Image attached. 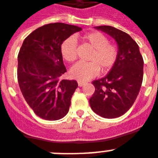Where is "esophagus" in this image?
I'll use <instances>...</instances> for the list:
<instances>
[{
	"mask_svg": "<svg viewBox=\"0 0 158 158\" xmlns=\"http://www.w3.org/2000/svg\"><path fill=\"white\" fill-rule=\"evenodd\" d=\"M78 85L80 86V87H81V86L84 85L85 84V82H83V81H78Z\"/></svg>",
	"mask_w": 158,
	"mask_h": 158,
	"instance_id": "34e87169",
	"label": "esophagus"
}]
</instances>
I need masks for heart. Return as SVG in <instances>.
Instances as JSON below:
<instances>
[{
    "mask_svg": "<svg viewBox=\"0 0 158 158\" xmlns=\"http://www.w3.org/2000/svg\"><path fill=\"white\" fill-rule=\"evenodd\" d=\"M76 40H80L94 50L89 59L91 62L77 63L70 69L71 77L79 81H87L98 76L100 68L103 72H106L114 65L118 58V47L110 44L108 37L100 32H91L82 36H76L75 38L65 39L60 45V52L66 61L73 63L76 60Z\"/></svg>",
    "mask_w": 158,
    "mask_h": 158,
    "instance_id": "obj_1",
    "label": "heart"
}]
</instances>
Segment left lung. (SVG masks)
I'll return each mask as SVG.
<instances>
[{"label": "left lung", "mask_w": 158, "mask_h": 158, "mask_svg": "<svg viewBox=\"0 0 158 158\" xmlns=\"http://www.w3.org/2000/svg\"><path fill=\"white\" fill-rule=\"evenodd\" d=\"M95 29L111 36L118 46V58L105 77L92 82L95 92L89 99L93 111L105 118H116L131 108L143 80L144 60L139 46L129 34L109 25Z\"/></svg>", "instance_id": "obj_1"}]
</instances>
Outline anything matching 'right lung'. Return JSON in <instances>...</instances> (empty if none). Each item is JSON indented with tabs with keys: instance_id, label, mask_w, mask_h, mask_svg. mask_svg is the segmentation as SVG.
Returning <instances> with one entry per match:
<instances>
[{
	"instance_id": "obj_1",
	"label": "right lung",
	"mask_w": 158,
	"mask_h": 158,
	"mask_svg": "<svg viewBox=\"0 0 158 158\" xmlns=\"http://www.w3.org/2000/svg\"><path fill=\"white\" fill-rule=\"evenodd\" d=\"M81 29L64 23L44 25L25 39L19 51V86L28 105L42 119L56 121L68 114L78 85L60 79L66 72L60 45Z\"/></svg>"
}]
</instances>
